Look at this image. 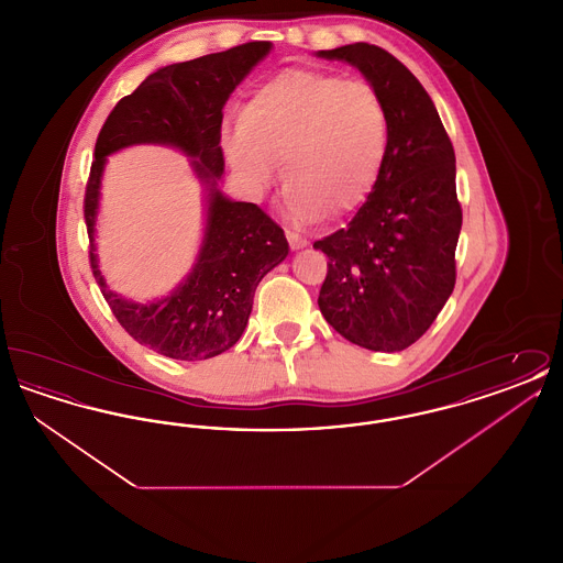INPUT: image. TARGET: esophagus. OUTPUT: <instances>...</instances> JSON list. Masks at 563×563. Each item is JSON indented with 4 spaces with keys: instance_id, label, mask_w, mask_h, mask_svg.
<instances>
[{
    "instance_id": "1",
    "label": "esophagus",
    "mask_w": 563,
    "mask_h": 563,
    "mask_svg": "<svg viewBox=\"0 0 563 563\" xmlns=\"http://www.w3.org/2000/svg\"><path fill=\"white\" fill-rule=\"evenodd\" d=\"M287 241H289V244H291V249H294V251H299V249L308 246V241H306L301 234L294 232V230H287Z\"/></svg>"
}]
</instances>
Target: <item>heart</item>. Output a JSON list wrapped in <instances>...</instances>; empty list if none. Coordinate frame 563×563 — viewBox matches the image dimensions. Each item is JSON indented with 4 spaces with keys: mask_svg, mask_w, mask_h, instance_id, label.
<instances>
[{
    "mask_svg": "<svg viewBox=\"0 0 563 563\" xmlns=\"http://www.w3.org/2000/svg\"><path fill=\"white\" fill-rule=\"evenodd\" d=\"M219 143L239 184L262 198L280 175L299 221L358 209L388 154V113L374 86L314 69H287L255 90Z\"/></svg>",
    "mask_w": 563,
    "mask_h": 563,
    "instance_id": "1",
    "label": "heart"
}]
</instances>
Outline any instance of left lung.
Returning a JSON list of instances; mask_svg holds the SVG:
<instances>
[{
  "instance_id": "left-lung-1",
  "label": "left lung",
  "mask_w": 563,
  "mask_h": 563,
  "mask_svg": "<svg viewBox=\"0 0 563 563\" xmlns=\"http://www.w3.org/2000/svg\"><path fill=\"white\" fill-rule=\"evenodd\" d=\"M317 56L356 67L388 113V154L367 202L344 230L314 242L329 257L319 308L352 344L401 352L454 291V147L429 92L393 54L358 42Z\"/></svg>"
}]
</instances>
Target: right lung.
<instances>
[{
    "label": "right lung",
    "instance_id": "right-lung-1",
    "mask_svg": "<svg viewBox=\"0 0 563 563\" xmlns=\"http://www.w3.org/2000/svg\"><path fill=\"white\" fill-rule=\"evenodd\" d=\"M272 42H249L225 53L173 63L150 74L109 113L95 147L84 217L90 236V268L111 312L139 344L177 361H205L241 340L257 285L285 262V232L253 202H236L221 189L219 145L223 106ZM133 144H164L190 158L203 186L206 228L187 278L168 296L134 302L108 289L96 255L100 181L111 153Z\"/></svg>",
    "mask_w": 563,
    "mask_h": 563
}]
</instances>
